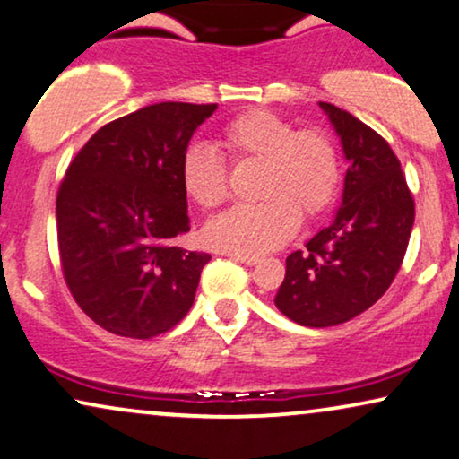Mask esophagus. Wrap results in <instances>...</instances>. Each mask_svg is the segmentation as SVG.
<instances>
[{
  "mask_svg": "<svg viewBox=\"0 0 459 459\" xmlns=\"http://www.w3.org/2000/svg\"><path fill=\"white\" fill-rule=\"evenodd\" d=\"M231 259L234 261H240V264H244V265H257L259 264V257H255V255H231Z\"/></svg>",
  "mask_w": 459,
  "mask_h": 459,
  "instance_id": "obj_1",
  "label": "esophagus"
}]
</instances>
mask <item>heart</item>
Masks as SVG:
<instances>
[{
  "label": "heart",
  "mask_w": 459,
  "mask_h": 459,
  "mask_svg": "<svg viewBox=\"0 0 459 459\" xmlns=\"http://www.w3.org/2000/svg\"><path fill=\"white\" fill-rule=\"evenodd\" d=\"M221 145L236 166L259 164L255 206L231 208L204 228L212 248L236 255H259L282 247L306 221L323 217L342 186V162L335 143L318 128L295 130L287 117L270 109H251L234 117L221 133ZM181 187L204 211L230 198V175L223 160L202 145L181 158Z\"/></svg>",
  "instance_id": "b5f03b06"
}]
</instances>
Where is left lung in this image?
I'll list each match as a JSON object with an SVG mask.
<instances>
[{
  "mask_svg": "<svg viewBox=\"0 0 459 459\" xmlns=\"http://www.w3.org/2000/svg\"><path fill=\"white\" fill-rule=\"evenodd\" d=\"M348 158L343 202L329 228L287 257L276 307L297 325L348 323L390 289L407 253L415 200L396 153L371 126L320 103Z\"/></svg>",
  "mask_w": 459,
  "mask_h": 459,
  "instance_id": "8db88e82",
  "label": "left lung"
}]
</instances>
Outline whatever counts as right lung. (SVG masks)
<instances>
[{
	"mask_svg": "<svg viewBox=\"0 0 459 459\" xmlns=\"http://www.w3.org/2000/svg\"><path fill=\"white\" fill-rule=\"evenodd\" d=\"M217 103H156L94 133L56 195L58 257L88 318L120 337L152 339L192 307L211 255L186 251L181 158Z\"/></svg>",
	"mask_w": 459,
	"mask_h": 459,
	"instance_id": "obj_1",
	"label": "right lung"
}]
</instances>
